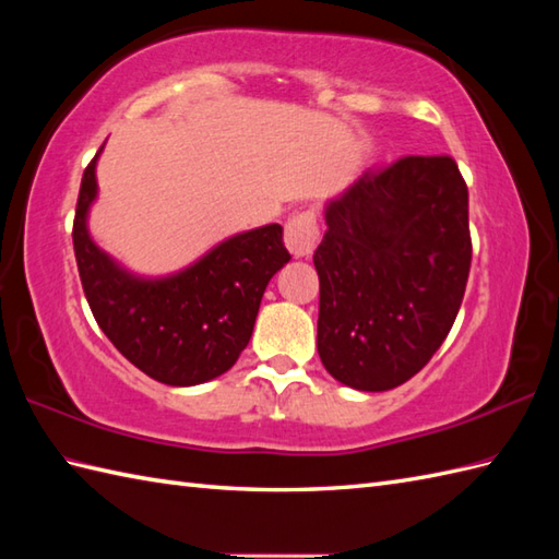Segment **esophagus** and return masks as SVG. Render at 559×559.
Instances as JSON below:
<instances>
[{"mask_svg":"<svg viewBox=\"0 0 559 559\" xmlns=\"http://www.w3.org/2000/svg\"><path fill=\"white\" fill-rule=\"evenodd\" d=\"M319 242L314 211H300L286 225V247L293 257H310Z\"/></svg>","mask_w":559,"mask_h":559,"instance_id":"1","label":"esophagus"}]
</instances>
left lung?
I'll use <instances>...</instances> for the list:
<instances>
[{"mask_svg":"<svg viewBox=\"0 0 559 559\" xmlns=\"http://www.w3.org/2000/svg\"><path fill=\"white\" fill-rule=\"evenodd\" d=\"M317 350L358 391H389L442 346L471 271L468 187L449 156L365 173L324 206Z\"/></svg>","mask_w":559,"mask_h":559,"instance_id":"1","label":"left lung"}]
</instances>
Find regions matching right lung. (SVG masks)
<instances>
[{"instance_id": "right-lung-1", "label": "right lung", "mask_w": 559, "mask_h": 559, "mask_svg": "<svg viewBox=\"0 0 559 559\" xmlns=\"http://www.w3.org/2000/svg\"><path fill=\"white\" fill-rule=\"evenodd\" d=\"M100 151L83 170L71 233L93 317L112 346L156 382L194 386L221 377L252 338L269 281L290 261L283 228L269 223L237 233L168 276H139L88 233Z\"/></svg>"}]
</instances>
